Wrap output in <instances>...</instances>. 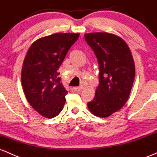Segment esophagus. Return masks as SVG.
<instances>
[{
	"mask_svg": "<svg viewBox=\"0 0 157 157\" xmlns=\"http://www.w3.org/2000/svg\"><path fill=\"white\" fill-rule=\"evenodd\" d=\"M74 90L76 91V92H81V91L83 90V87H75L73 88Z\"/></svg>",
	"mask_w": 157,
	"mask_h": 157,
	"instance_id": "1",
	"label": "esophagus"
}]
</instances>
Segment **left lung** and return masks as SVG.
Wrapping results in <instances>:
<instances>
[{
    "label": "left lung",
    "mask_w": 157,
    "mask_h": 157,
    "mask_svg": "<svg viewBox=\"0 0 157 157\" xmlns=\"http://www.w3.org/2000/svg\"><path fill=\"white\" fill-rule=\"evenodd\" d=\"M98 59L99 84L87 107L93 115L108 117L125 105L135 78L129 47L120 37L107 33L84 34Z\"/></svg>",
    "instance_id": "left-lung-1"
}]
</instances>
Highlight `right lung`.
I'll use <instances>...</instances> for the list:
<instances>
[{
    "mask_svg": "<svg viewBox=\"0 0 157 157\" xmlns=\"http://www.w3.org/2000/svg\"><path fill=\"white\" fill-rule=\"evenodd\" d=\"M78 33H56L38 39L28 50L21 83L29 105L44 117L52 119L62 110L67 94L58 70Z\"/></svg>",
    "mask_w": 157,
    "mask_h": 157,
    "instance_id": "right-lung-1",
    "label": "right lung"
}]
</instances>
